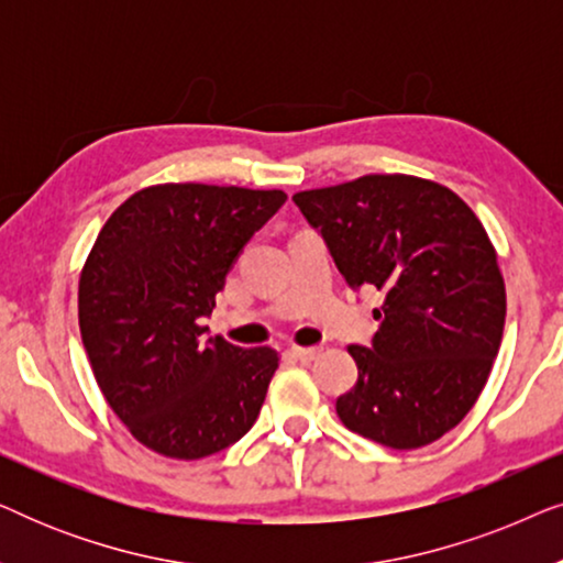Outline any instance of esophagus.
Here are the masks:
<instances>
[{
    "label": "esophagus",
    "instance_id": "obj_1",
    "mask_svg": "<svg viewBox=\"0 0 563 563\" xmlns=\"http://www.w3.org/2000/svg\"><path fill=\"white\" fill-rule=\"evenodd\" d=\"M291 356H295L297 361H302V364H310V361H314L320 356V349H299V345H295V349H291Z\"/></svg>",
    "mask_w": 563,
    "mask_h": 563
}]
</instances>
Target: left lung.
<instances>
[{
  "label": "left lung",
  "instance_id": "8db88e82",
  "mask_svg": "<svg viewBox=\"0 0 563 563\" xmlns=\"http://www.w3.org/2000/svg\"><path fill=\"white\" fill-rule=\"evenodd\" d=\"M291 199L349 287L384 291L372 349L349 345L358 382L338 397V418L389 449L438 441L479 399L503 343L505 282L487 230L449 187L407 174Z\"/></svg>",
  "mask_w": 563,
  "mask_h": 563
}]
</instances>
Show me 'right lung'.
Wrapping results in <instances>:
<instances>
[{"mask_svg":"<svg viewBox=\"0 0 563 563\" xmlns=\"http://www.w3.org/2000/svg\"><path fill=\"white\" fill-rule=\"evenodd\" d=\"M282 189L156 184L99 230L79 279V328L107 405L168 459L212 456L249 433L279 368L274 349L205 338L214 295Z\"/></svg>","mask_w":563,"mask_h":563,"instance_id":"right-lung-1","label":"right lung"}]
</instances>
